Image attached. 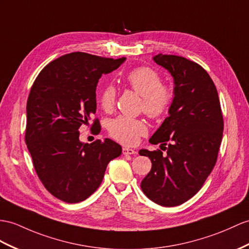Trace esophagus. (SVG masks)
Wrapping results in <instances>:
<instances>
[{"label": "esophagus", "instance_id": "esophagus-1", "mask_svg": "<svg viewBox=\"0 0 249 249\" xmlns=\"http://www.w3.org/2000/svg\"><path fill=\"white\" fill-rule=\"evenodd\" d=\"M123 153H124V155H132V154H136L137 152H136L135 150H133V149L124 147V148H123Z\"/></svg>", "mask_w": 249, "mask_h": 249}]
</instances>
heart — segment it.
Returning a JSON list of instances; mask_svg holds the SVG:
<instances>
[{"label":"heart","instance_id":"heart-1","mask_svg":"<svg viewBox=\"0 0 249 249\" xmlns=\"http://www.w3.org/2000/svg\"><path fill=\"white\" fill-rule=\"evenodd\" d=\"M125 83L142 96L141 108L149 118L157 119L165 115L172 101V92L162 84L161 76L148 66L133 69L125 76ZM116 100V89L107 84L99 94L102 110L108 112L114 107ZM110 135L124 144L135 143L138 138L147 133V125L141 119L128 116H118L108 124Z\"/></svg>","mask_w":249,"mask_h":249}]
</instances>
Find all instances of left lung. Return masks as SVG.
Segmentation results:
<instances>
[{"label":"left lung","instance_id":"left-lung-1","mask_svg":"<svg viewBox=\"0 0 249 249\" xmlns=\"http://www.w3.org/2000/svg\"><path fill=\"white\" fill-rule=\"evenodd\" d=\"M153 60L172 75L174 98L169 116L149 141L160 143L167 153L139 151L152 162L141 187L152 202L173 207L196 196L213 169L223 137V115L216 88L201 65L174 54L160 53Z\"/></svg>","mask_w":249,"mask_h":249}]
</instances>
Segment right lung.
I'll return each mask as SVG.
<instances>
[{
    "mask_svg": "<svg viewBox=\"0 0 249 249\" xmlns=\"http://www.w3.org/2000/svg\"><path fill=\"white\" fill-rule=\"evenodd\" d=\"M118 59L71 53L48 63L30 89L25 142L35 170L52 195L79 203L98 189L107 163L121 154L112 139L79 141V128L96 112V87L104 74L124 63ZM100 132L99 120L92 124Z\"/></svg>",
    "mask_w": 249,
    "mask_h": 249,
    "instance_id": "add662e5",
    "label": "right lung"
}]
</instances>
